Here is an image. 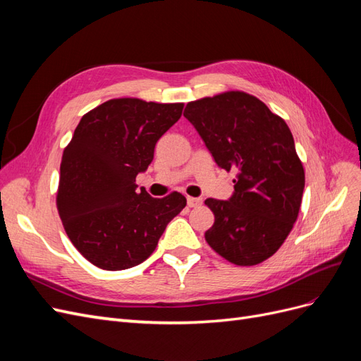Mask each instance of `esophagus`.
<instances>
[{
    "label": "esophagus",
    "instance_id": "1",
    "mask_svg": "<svg viewBox=\"0 0 361 361\" xmlns=\"http://www.w3.org/2000/svg\"><path fill=\"white\" fill-rule=\"evenodd\" d=\"M187 203L190 207H197V206H202L203 200L200 197H187Z\"/></svg>",
    "mask_w": 361,
    "mask_h": 361
}]
</instances>
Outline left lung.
I'll list each match as a JSON object with an SVG mask.
<instances>
[{
    "instance_id": "left-lung-1",
    "label": "left lung",
    "mask_w": 361,
    "mask_h": 361,
    "mask_svg": "<svg viewBox=\"0 0 361 361\" xmlns=\"http://www.w3.org/2000/svg\"><path fill=\"white\" fill-rule=\"evenodd\" d=\"M183 116L216 166L236 171L231 199L204 200L215 216L204 239L235 265L260 264L285 243L302 200L304 169L290 129L244 92L190 102Z\"/></svg>"
}]
</instances>
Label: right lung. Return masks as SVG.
Wrapping results in <instances>:
<instances>
[{
  "instance_id": "1",
  "label": "right lung",
  "mask_w": 361,
  "mask_h": 361,
  "mask_svg": "<svg viewBox=\"0 0 361 361\" xmlns=\"http://www.w3.org/2000/svg\"><path fill=\"white\" fill-rule=\"evenodd\" d=\"M182 110L183 104L122 97L96 106L76 126L63 152L57 207L72 244L97 268L145 262L187 204L180 192L154 199L135 183Z\"/></svg>"
}]
</instances>
